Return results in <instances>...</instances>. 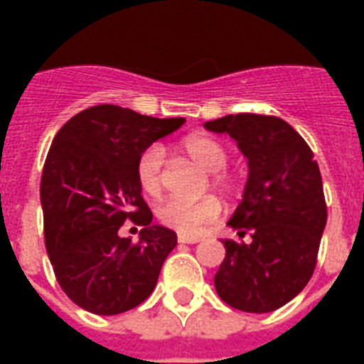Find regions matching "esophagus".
Masks as SVG:
<instances>
[{"instance_id": "obj_1", "label": "esophagus", "mask_w": 364, "mask_h": 364, "mask_svg": "<svg viewBox=\"0 0 364 364\" xmlns=\"http://www.w3.org/2000/svg\"><path fill=\"white\" fill-rule=\"evenodd\" d=\"M177 242L179 243H198V236H187V234H177Z\"/></svg>"}]
</instances>
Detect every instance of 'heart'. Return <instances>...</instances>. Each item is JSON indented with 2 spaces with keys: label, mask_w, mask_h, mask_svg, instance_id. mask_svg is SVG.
I'll return each mask as SVG.
<instances>
[{
  "label": "heart",
  "mask_w": 364,
  "mask_h": 364,
  "mask_svg": "<svg viewBox=\"0 0 364 364\" xmlns=\"http://www.w3.org/2000/svg\"><path fill=\"white\" fill-rule=\"evenodd\" d=\"M181 151L194 164L211 171V185L223 193L234 187V179L223 170L228 162V151L210 136H191L183 139ZM136 176L139 187L147 196H160L164 188V151L160 145H149L137 159ZM221 215V204L213 196L200 200L170 198L162 202L156 210V217L164 227L179 234L196 236L208 225L215 223Z\"/></svg>",
  "instance_id": "b5f03b06"
}]
</instances>
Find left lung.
<instances>
[{"label":"left lung","mask_w":364,"mask_h":364,"mask_svg":"<svg viewBox=\"0 0 364 364\" xmlns=\"http://www.w3.org/2000/svg\"><path fill=\"white\" fill-rule=\"evenodd\" d=\"M236 139L247 159L243 198L228 225L243 238L225 240L215 274L223 302L249 314H266L293 300L317 264L327 204L321 171L308 143L293 126L270 115L238 113L205 122Z\"/></svg>","instance_id":"left-lung-1"}]
</instances>
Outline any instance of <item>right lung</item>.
I'll list each match as a JSON object with an SVG mask.
<instances>
[{"label": "right lung", "instance_id": "obj_1", "mask_svg": "<svg viewBox=\"0 0 364 364\" xmlns=\"http://www.w3.org/2000/svg\"><path fill=\"white\" fill-rule=\"evenodd\" d=\"M183 122L102 104L54 136L41 176L45 245L60 287L82 310L115 316L153 293L177 234L151 225L136 164ZM126 218L144 227L137 242L118 236Z\"/></svg>", "mask_w": 364, "mask_h": 364}]
</instances>
